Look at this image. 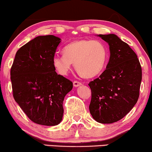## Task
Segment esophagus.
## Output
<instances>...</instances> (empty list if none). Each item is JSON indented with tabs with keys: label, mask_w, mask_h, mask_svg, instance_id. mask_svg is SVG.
Masks as SVG:
<instances>
[{
	"label": "esophagus",
	"mask_w": 152,
	"mask_h": 152,
	"mask_svg": "<svg viewBox=\"0 0 152 152\" xmlns=\"http://www.w3.org/2000/svg\"><path fill=\"white\" fill-rule=\"evenodd\" d=\"M82 85V83L80 82H77V81H75L73 82V86L75 87H77V86H80Z\"/></svg>",
	"instance_id": "esophagus-1"
}]
</instances>
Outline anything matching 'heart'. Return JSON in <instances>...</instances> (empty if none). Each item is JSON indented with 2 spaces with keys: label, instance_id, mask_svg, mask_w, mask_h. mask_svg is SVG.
I'll return each instance as SVG.
<instances>
[{
  "label": "heart",
  "instance_id": "obj_1",
  "mask_svg": "<svg viewBox=\"0 0 152 152\" xmlns=\"http://www.w3.org/2000/svg\"><path fill=\"white\" fill-rule=\"evenodd\" d=\"M108 50L102 42L97 40L75 41L66 45L64 54H56L53 65L58 73L66 75L75 64L77 71L85 77H94L104 69Z\"/></svg>",
  "mask_w": 152,
  "mask_h": 152
}]
</instances>
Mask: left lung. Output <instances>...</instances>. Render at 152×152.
<instances>
[{"instance_id": "left-lung-1", "label": "left lung", "mask_w": 152, "mask_h": 152, "mask_svg": "<svg viewBox=\"0 0 152 152\" xmlns=\"http://www.w3.org/2000/svg\"><path fill=\"white\" fill-rule=\"evenodd\" d=\"M109 45L106 70L88 84L89 110L99 123L111 124L124 118L136 104L142 80V68L136 54L114 34H99Z\"/></svg>"}]
</instances>
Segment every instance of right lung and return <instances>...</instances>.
<instances>
[{
    "label": "right lung",
    "mask_w": 152,
    "mask_h": 152,
    "mask_svg": "<svg viewBox=\"0 0 152 152\" xmlns=\"http://www.w3.org/2000/svg\"><path fill=\"white\" fill-rule=\"evenodd\" d=\"M61 39L39 36L16 52L10 75L16 102L34 123L55 126L62 120L64 97L72 82L57 75L53 65Z\"/></svg>",
    "instance_id": "add662e5"
}]
</instances>
